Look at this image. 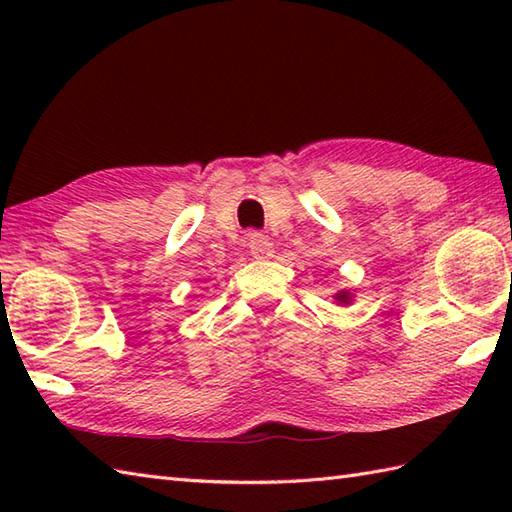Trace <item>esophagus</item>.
Segmentation results:
<instances>
[{
	"mask_svg": "<svg viewBox=\"0 0 512 512\" xmlns=\"http://www.w3.org/2000/svg\"><path fill=\"white\" fill-rule=\"evenodd\" d=\"M248 248H250V255H253L255 259H270L275 253L273 242H270V239L262 233H250Z\"/></svg>",
	"mask_w": 512,
	"mask_h": 512,
	"instance_id": "1",
	"label": "esophagus"
}]
</instances>
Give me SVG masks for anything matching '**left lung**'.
I'll return each mask as SVG.
<instances>
[{
	"instance_id": "1",
	"label": "left lung",
	"mask_w": 512,
	"mask_h": 512,
	"mask_svg": "<svg viewBox=\"0 0 512 512\" xmlns=\"http://www.w3.org/2000/svg\"><path fill=\"white\" fill-rule=\"evenodd\" d=\"M332 299L336 301V306H350L354 297H352V292H350V290H339Z\"/></svg>"
}]
</instances>
